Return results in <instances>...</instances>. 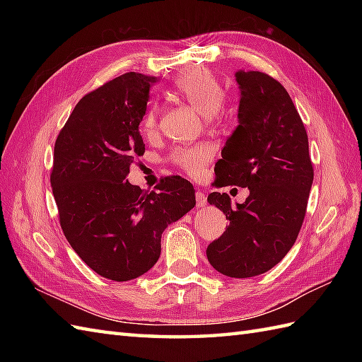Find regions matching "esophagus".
<instances>
[{
	"label": "esophagus",
	"mask_w": 362,
	"mask_h": 362,
	"mask_svg": "<svg viewBox=\"0 0 362 362\" xmlns=\"http://www.w3.org/2000/svg\"><path fill=\"white\" fill-rule=\"evenodd\" d=\"M196 205L197 206H205L206 205V196L199 189L196 191Z\"/></svg>",
	"instance_id": "esophagus-1"
}]
</instances>
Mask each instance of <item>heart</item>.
I'll list each match as a JSON object with an SVG mask.
<instances>
[{
    "mask_svg": "<svg viewBox=\"0 0 362 362\" xmlns=\"http://www.w3.org/2000/svg\"><path fill=\"white\" fill-rule=\"evenodd\" d=\"M174 90L205 118L218 117L224 104V88L216 76L204 68H191L183 71L174 82ZM160 121L158 104H151L143 119V132L151 135L157 130ZM211 158L209 148H180L173 152L171 160L189 175H199Z\"/></svg>",
    "mask_w": 362,
    "mask_h": 362,
    "instance_id": "obj_1",
    "label": "heart"
}]
</instances>
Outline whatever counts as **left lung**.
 Wrapping results in <instances>:
<instances>
[{
	"label": "left lung",
	"instance_id": "1",
	"mask_svg": "<svg viewBox=\"0 0 362 362\" xmlns=\"http://www.w3.org/2000/svg\"><path fill=\"white\" fill-rule=\"evenodd\" d=\"M241 90L238 122L214 166L218 187H247L244 204L227 193L209 202L226 213V232L206 247L218 272L247 279L279 264L302 228L314 169L302 118L279 81L259 71H236Z\"/></svg>",
	"mask_w": 362,
	"mask_h": 362
}]
</instances>
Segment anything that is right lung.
Listing matches in <instances>:
<instances>
[{
	"instance_id": "right-lung-1",
	"label": "right lung",
	"mask_w": 362,
	"mask_h": 362,
	"mask_svg": "<svg viewBox=\"0 0 362 362\" xmlns=\"http://www.w3.org/2000/svg\"><path fill=\"white\" fill-rule=\"evenodd\" d=\"M156 82L130 71L90 91L54 144L51 187L60 227L83 263L115 281L148 272L165 228L196 205L193 185L180 175L161 179L156 191L126 179L144 153L138 126Z\"/></svg>"
}]
</instances>
